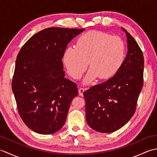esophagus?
Wrapping results in <instances>:
<instances>
[{
  "instance_id": "1",
  "label": "esophagus",
  "mask_w": 157,
  "mask_h": 157,
  "mask_svg": "<svg viewBox=\"0 0 157 157\" xmlns=\"http://www.w3.org/2000/svg\"><path fill=\"white\" fill-rule=\"evenodd\" d=\"M86 90L85 88H80L78 90V92H79V94L80 96H83V94H84V91Z\"/></svg>"
}]
</instances>
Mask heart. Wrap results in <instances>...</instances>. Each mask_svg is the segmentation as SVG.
I'll return each mask as SVG.
<instances>
[{"mask_svg": "<svg viewBox=\"0 0 157 157\" xmlns=\"http://www.w3.org/2000/svg\"><path fill=\"white\" fill-rule=\"evenodd\" d=\"M124 57L125 44L121 38L92 30L78 38L76 48L66 50L63 62L69 74L76 79L82 78L89 62L91 68L84 80L89 84L97 77L106 79L115 75Z\"/></svg>", "mask_w": 157, "mask_h": 157, "instance_id": "obj_1", "label": "heart"}]
</instances>
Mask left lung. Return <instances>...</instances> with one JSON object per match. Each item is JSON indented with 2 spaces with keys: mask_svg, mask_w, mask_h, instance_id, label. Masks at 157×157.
<instances>
[{
  "mask_svg": "<svg viewBox=\"0 0 157 157\" xmlns=\"http://www.w3.org/2000/svg\"><path fill=\"white\" fill-rule=\"evenodd\" d=\"M122 29L127 36L128 51L121 67L107 81L84 92L86 121L98 132H113L129 121L143 86L142 52L131 34Z\"/></svg>",
  "mask_w": 157,
  "mask_h": 157,
  "instance_id": "left-lung-1",
  "label": "left lung"
}]
</instances>
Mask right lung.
<instances>
[{"mask_svg":"<svg viewBox=\"0 0 157 157\" xmlns=\"http://www.w3.org/2000/svg\"><path fill=\"white\" fill-rule=\"evenodd\" d=\"M84 29L48 28L29 38L15 62L12 90L19 114L29 129L52 134L64 125L77 84L65 78L62 59Z\"/></svg>","mask_w":157,"mask_h":157,"instance_id":"right-lung-1","label":"right lung"}]
</instances>
